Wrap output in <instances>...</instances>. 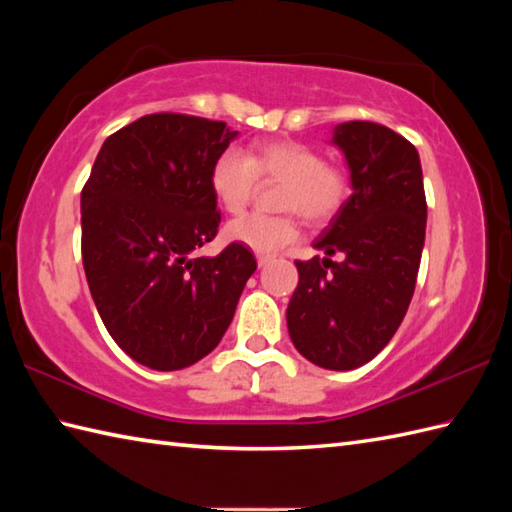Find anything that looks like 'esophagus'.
Masks as SVG:
<instances>
[{
	"mask_svg": "<svg viewBox=\"0 0 512 512\" xmlns=\"http://www.w3.org/2000/svg\"><path fill=\"white\" fill-rule=\"evenodd\" d=\"M273 259H275L273 255H257V264L259 266H268L270 262H273Z\"/></svg>",
	"mask_w": 512,
	"mask_h": 512,
	"instance_id": "esophagus-1",
	"label": "esophagus"
}]
</instances>
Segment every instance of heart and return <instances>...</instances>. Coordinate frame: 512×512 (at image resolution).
I'll list each match as a JSON object with an SVG mask.
<instances>
[{
    "label": "heart",
    "instance_id": "1",
    "mask_svg": "<svg viewBox=\"0 0 512 512\" xmlns=\"http://www.w3.org/2000/svg\"><path fill=\"white\" fill-rule=\"evenodd\" d=\"M259 178L284 182L277 206L281 211H297L310 224L332 220L352 193L350 176L343 167L330 165L317 149L295 140L259 143L248 156L235 147L224 149L213 160L209 184L217 204L235 215L246 209ZM226 237L255 253H277L297 242L299 222L290 213H250L228 224Z\"/></svg>",
    "mask_w": 512,
    "mask_h": 512
}]
</instances>
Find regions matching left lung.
<instances>
[{
  "label": "left lung",
  "mask_w": 512,
  "mask_h": 512,
  "mask_svg": "<svg viewBox=\"0 0 512 512\" xmlns=\"http://www.w3.org/2000/svg\"><path fill=\"white\" fill-rule=\"evenodd\" d=\"M332 143L350 167L352 195L314 239L328 257L295 262L288 332L310 363L347 372L383 350L416 290L427 200L416 147L394 129L350 121ZM341 254V263L329 257Z\"/></svg>",
  "instance_id": "left-lung-1"
}]
</instances>
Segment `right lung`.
<instances>
[{"label": "right lung", "mask_w": 512, "mask_h": 512, "mask_svg": "<svg viewBox=\"0 0 512 512\" xmlns=\"http://www.w3.org/2000/svg\"><path fill=\"white\" fill-rule=\"evenodd\" d=\"M237 132L189 114H149L105 140L81 191V255L101 319L136 363L173 372L222 341L257 262L217 235L209 173Z\"/></svg>", "instance_id": "right-lung-1"}]
</instances>
